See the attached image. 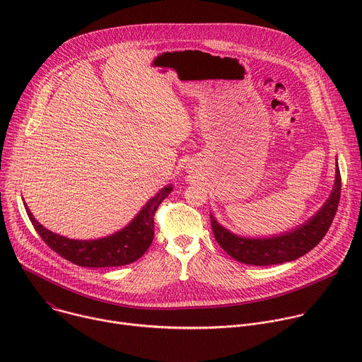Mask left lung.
Returning <instances> with one entry per match:
<instances>
[{
    "label": "left lung",
    "mask_w": 362,
    "mask_h": 362,
    "mask_svg": "<svg viewBox=\"0 0 362 362\" xmlns=\"http://www.w3.org/2000/svg\"><path fill=\"white\" fill-rule=\"evenodd\" d=\"M339 194L341 175L337 163L334 189L328 200L313 218H309L300 226L275 236L246 238L232 233L211 215L215 239L229 256L246 265L268 267L295 261L322 240L337 214Z\"/></svg>",
    "instance_id": "1"
}]
</instances>
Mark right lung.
Here are the masks:
<instances>
[{
	"mask_svg": "<svg viewBox=\"0 0 362 362\" xmlns=\"http://www.w3.org/2000/svg\"><path fill=\"white\" fill-rule=\"evenodd\" d=\"M172 190V185L160 189L123 229L105 238L88 240L70 239L45 229L33 216L25 203L24 206L37 233L64 259L86 268H110L132 264L146 253L154 236V212L158 211L159 204L170 194Z\"/></svg>",
	"mask_w": 362,
	"mask_h": 362,
	"instance_id": "right-lung-1",
	"label": "right lung"
}]
</instances>
